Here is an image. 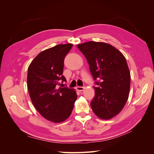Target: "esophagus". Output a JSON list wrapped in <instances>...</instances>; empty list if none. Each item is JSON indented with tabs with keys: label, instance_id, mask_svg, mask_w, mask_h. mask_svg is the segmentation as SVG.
Here are the masks:
<instances>
[{
	"label": "esophagus",
	"instance_id": "obj_1",
	"mask_svg": "<svg viewBox=\"0 0 154 154\" xmlns=\"http://www.w3.org/2000/svg\"><path fill=\"white\" fill-rule=\"evenodd\" d=\"M85 87H80V86H77L76 87V90L77 91H80V92H81V91H83V90L85 89Z\"/></svg>",
	"mask_w": 154,
	"mask_h": 154
}]
</instances>
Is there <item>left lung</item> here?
<instances>
[{"instance_id": "1", "label": "left lung", "mask_w": 154, "mask_h": 154, "mask_svg": "<svg viewBox=\"0 0 154 154\" xmlns=\"http://www.w3.org/2000/svg\"><path fill=\"white\" fill-rule=\"evenodd\" d=\"M85 55L90 71L98 86L94 87L95 96L91 106L101 119L118 115L128 100L130 72L123 54L114 46L105 42H88L77 45Z\"/></svg>"}]
</instances>
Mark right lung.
<instances>
[{"label":"right lung","mask_w":154,"mask_h":154,"mask_svg":"<svg viewBox=\"0 0 154 154\" xmlns=\"http://www.w3.org/2000/svg\"><path fill=\"white\" fill-rule=\"evenodd\" d=\"M72 44H58L42 51L28 67L27 89L32 104L44 118L61 123L71 114L77 99L73 88L59 87L66 82L63 75V62Z\"/></svg>","instance_id":"right-lung-1"}]
</instances>
